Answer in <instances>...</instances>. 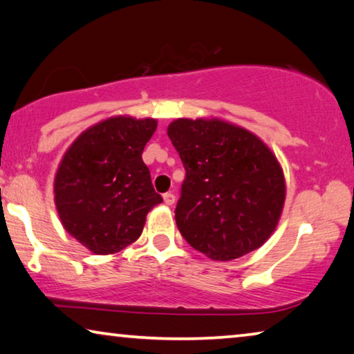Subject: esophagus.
I'll return each mask as SVG.
<instances>
[{
    "label": "esophagus",
    "instance_id": "34e87169",
    "mask_svg": "<svg viewBox=\"0 0 354 354\" xmlns=\"http://www.w3.org/2000/svg\"><path fill=\"white\" fill-rule=\"evenodd\" d=\"M162 199H165V203H166V205H172L174 203H176V194L174 193H165L162 194Z\"/></svg>",
    "mask_w": 354,
    "mask_h": 354
}]
</instances>
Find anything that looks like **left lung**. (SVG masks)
<instances>
[{
	"label": "left lung",
	"mask_w": 354,
	"mask_h": 354,
	"mask_svg": "<svg viewBox=\"0 0 354 354\" xmlns=\"http://www.w3.org/2000/svg\"><path fill=\"white\" fill-rule=\"evenodd\" d=\"M185 180L176 223L189 245L215 261L259 248L285 203V177L263 140L223 120L178 118L167 128Z\"/></svg>",
	"instance_id": "8db88e82"
}]
</instances>
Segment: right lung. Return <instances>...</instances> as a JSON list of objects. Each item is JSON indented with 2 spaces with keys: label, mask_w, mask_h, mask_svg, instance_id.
<instances>
[{
  "label": "right lung",
  "mask_w": 354,
  "mask_h": 354,
  "mask_svg": "<svg viewBox=\"0 0 354 354\" xmlns=\"http://www.w3.org/2000/svg\"><path fill=\"white\" fill-rule=\"evenodd\" d=\"M156 120L112 117L74 140L59 162L55 205L64 230L96 254L123 250L142 234L145 216L162 203L142 151Z\"/></svg>",
  "instance_id": "right-lung-1"
}]
</instances>
